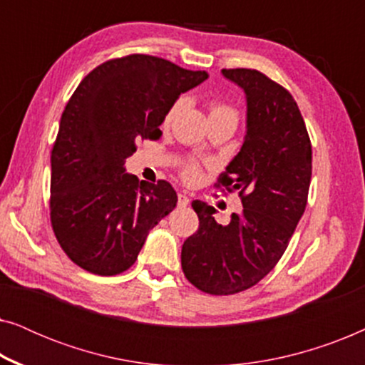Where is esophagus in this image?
I'll list each match as a JSON object with an SVG mask.
<instances>
[{
  "instance_id": "obj_1",
  "label": "esophagus",
  "mask_w": 365,
  "mask_h": 365,
  "mask_svg": "<svg viewBox=\"0 0 365 365\" xmlns=\"http://www.w3.org/2000/svg\"><path fill=\"white\" fill-rule=\"evenodd\" d=\"M191 202V199H189L186 194H178V204H179V207H186L187 204Z\"/></svg>"
}]
</instances>
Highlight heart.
I'll return each mask as SVG.
<instances>
[{
	"label": "heart",
	"instance_id": "obj_1",
	"mask_svg": "<svg viewBox=\"0 0 365 365\" xmlns=\"http://www.w3.org/2000/svg\"><path fill=\"white\" fill-rule=\"evenodd\" d=\"M179 106H181V101L174 104V106L169 109L166 118H164V124H169L171 123V119L174 118V114L178 113ZM212 118H231V119H236L237 121V111L231 106H227V104H222V103H211V106H209V119ZM184 176L187 179H194L197 176V169L194 166H189L184 169Z\"/></svg>",
	"mask_w": 365,
	"mask_h": 365
}]
</instances>
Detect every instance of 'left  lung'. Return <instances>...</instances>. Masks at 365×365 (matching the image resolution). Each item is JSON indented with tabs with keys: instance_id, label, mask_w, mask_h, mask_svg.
Returning <instances> with one entry per match:
<instances>
[{
	"instance_id": "1",
	"label": "left lung",
	"mask_w": 365,
	"mask_h": 365,
	"mask_svg": "<svg viewBox=\"0 0 365 365\" xmlns=\"http://www.w3.org/2000/svg\"><path fill=\"white\" fill-rule=\"evenodd\" d=\"M246 94V136L217 186L237 191L242 212L227 224L192 201L199 229L182 244L187 281L212 296L256 286L286 251L307 204L312 148L291 93L256 69H222Z\"/></svg>"
}]
</instances>
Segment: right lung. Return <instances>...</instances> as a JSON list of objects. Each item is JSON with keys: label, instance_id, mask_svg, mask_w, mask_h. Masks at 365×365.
<instances>
[{"label": "right lung", "instance_id": "right-lung-1", "mask_svg": "<svg viewBox=\"0 0 365 365\" xmlns=\"http://www.w3.org/2000/svg\"><path fill=\"white\" fill-rule=\"evenodd\" d=\"M163 58L131 54L94 68L73 93L51 151V224L74 264L116 276L136 262L151 229L176 207L166 181H138L126 158L158 139L178 98L206 81Z\"/></svg>", "mask_w": 365, "mask_h": 365}]
</instances>
